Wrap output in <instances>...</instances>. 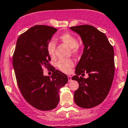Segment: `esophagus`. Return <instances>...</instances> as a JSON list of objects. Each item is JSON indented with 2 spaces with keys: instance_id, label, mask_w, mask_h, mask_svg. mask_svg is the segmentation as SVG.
Wrapping results in <instances>:
<instances>
[{
  "instance_id": "obj_1",
  "label": "esophagus",
  "mask_w": 128,
  "mask_h": 128,
  "mask_svg": "<svg viewBox=\"0 0 128 128\" xmlns=\"http://www.w3.org/2000/svg\"><path fill=\"white\" fill-rule=\"evenodd\" d=\"M68 79H69V82H70L72 80V77L70 76H68Z\"/></svg>"
}]
</instances>
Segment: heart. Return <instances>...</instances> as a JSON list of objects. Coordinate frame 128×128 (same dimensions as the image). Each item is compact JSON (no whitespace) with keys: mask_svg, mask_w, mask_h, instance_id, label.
<instances>
[{"mask_svg":"<svg viewBox=\"0 0 128 128\" xmlns=\"http://www.w3.org/2000/svg\"><path fill=\"white\" fill-rule=\"evenodd\" d=\"M59 39L62 43L65 44L69 48H70L72 54L78 53L80 50V45L78 44L77 39L74 34L68 32L62 33L59 36ZM56 48V43L53 40H51L48 42L47 46V51L48 54L51 58L54 56V51ZM74 62L71 59H66V60H59L57 62V68L61 71L65 73H69L74 67Z\"/></svg>","mask_w":128,"mask_h":128,"instance_id":"b5f03b06","label":"heart"}]
</instances>
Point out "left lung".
<instances>
[{
  "label": "left lung",
  "mask_w": 128,
  "mask_h": 128,
  "mask_svg": "<svg viewBox=\"0 0 128 128\" xmlns=\"http://www.w3.org/2000/svg\"><path fill=\"white\" fill-rule=\"evenodd\" d=\"M80 35L84 46L83 54L76 68L72 80L78 82L74 92L76 104L90 108L101 104L109 93L114 75V50L102 32L88 24L70 27ZM85 72L89 77H78Z\"/></svg>",
  "instance_id": "8db88e82"
}]
</instances>
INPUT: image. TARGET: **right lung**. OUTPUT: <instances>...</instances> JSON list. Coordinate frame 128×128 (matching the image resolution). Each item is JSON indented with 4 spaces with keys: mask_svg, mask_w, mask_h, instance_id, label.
<instances>
[{
    "mask_svg": "<svg viewBox=\"0 0 128 128\" xmlns=\"http://www.w3.org/2000/svg\"><path fill=\"white\" fill-rule=\"evenodd\" d=\"M56 28L35 25L18 38L13 55V67L19 89L26 101L42 111L54 109L59 102V89L68 82V76L49 63L47 46ZM44 67L52 68V76H44Z\"/></svg>",
    "mask_w": 128,
    "mask_h": 128,
    "instance_id": "obj_1",
    "label": "right lung"
}]
</instances>
